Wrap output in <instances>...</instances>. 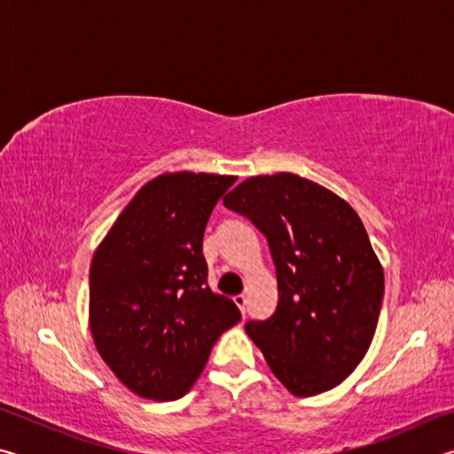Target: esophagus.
<instances>
[{
    "mask_svg": "<svg viewBox=\"0 0 454 454\" xmlns=\"http://www.w3.org/2000/svg\"><path fill=\"white\" fill-rule=\"evenodd\" d=\"M234 302H236L238 309L242 310V314H246V296H244V294H238V296H234Z\"/></svg>",
    "mask_w": 454,
    "mask_h": 454,
    "instance_id": "1",
    "label": "esophagus"
}]
</instances>
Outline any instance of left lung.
<instances>
[{"mask_svg": "<svg viewBox=\"0 0 454 454\" xmlns=\"http://www.w3.org/2000/svg\"><path fill=\"white\" fill-rule=\"evenodd\" d=\"M224 206L266 236L278 306L246 333L294 396L334 388L371 347L384 274L363 220L334 192L296 174L254 176Z\"/></svg>", "mask_w": 454, "mask_h": 454, "instance_id": "8db88e82", "label": "left lung"}]
</instances>
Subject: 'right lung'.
Listing matches in <instances>:
<instances>
[{
  "label": "right lung",
  "instance_id": "add662e5",
  "mask_svg": "<svg viewBox=\"0 0 454 454\" xmlns=\"http://www.w3.org/2000/svg\"><path fill=\"white\" fill-rule=\"evenodd\" d=\"M234 176L174 172L145 184L98 246L90 330L104 363L150 401H176L204 371L220 334L240 322L208 286L204 230Z\"/></svg>",
  "mask_w": 454,
  "mask_h": 454
}]
</instances>
